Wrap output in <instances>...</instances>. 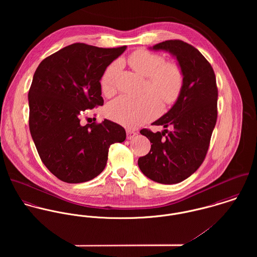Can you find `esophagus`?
Masks as SVG:
<instances>
[{
    "label": "esophagus",
    "instance_id": "34e87169",
    "mask_svg": "<svg viewBox=\"0 0 257 257\" xmlns=\"http://www.w3.org/2000/svg\"><path fill=\"white\" fill-rule=\"evenodd\" d=\"M137 133L136 132H134V131H131V130H127L126 131V139L127 140H132V139H134L135 137H137Z\"/></svg>",
    "mask_w": 257,
    "mask_h": 257
}]
</instances>
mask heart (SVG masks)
<instances>
[{"label": "heart", "mask_w": 257, "mask_h": 257, "mask_svg": "<svg viewBox=\"0 0 257 257\" xmlns=\"http://www.w3.org/2000/svg\"><path fill=\"white\" fill-rule=\"evenodd\" d=\"M128 65L141 76L147 78L145 92L156 95L164 104L174 103L183 87V73L174 63H165L163 56L147 50H137L127 58ZM120 62L111 63L101 78L104 94L110 96L116 88V77ZM153 95L140 99L119 96L107 107L110 118L126 127L135 128L156 116L160 111V103Z\"/></svg>", "instance_id": "obj_1"}]
</instances>
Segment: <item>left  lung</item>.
Returning a JSON list of instances; mask_svg holds the SVG:
<instances>
[{
	"label": "left lung",
	"mask_w": 257,
	"mask_h": 257,
	"mask_svg": "<svg viewBox=\"0 0 257 257\" xmlns=\"http://www.w3.org/2000/svg\"><path fill=\"white\" fill-rule=\"evenodd\" d=\"M149 49L163 50L176 58L183 73V87L172 108L153 122L164 128L171 126L172 131H141L152 145L138 163L152 181L179 183L191 176L206 157L218 115L216 76L203 54L182 40H165Z\"/></svg>",
	"instance_id": "left-lung-1"
}]
</instances>
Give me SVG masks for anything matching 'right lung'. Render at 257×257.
Wrapping results in <instances>:
<instances>
[{
	"label": "right lung",
	"mask_w": 257,
	"mask_h": 257,
	"mask_svg": "<svg viewBox=\"0 0 257 257\" xmlns=\"http://www.w3.org/2000/svg\"><path fill=\"white\" fill-rule=\"evenodd\" d=\"M126 46L73 43L43 59L29 92L30 131L46 168L66 183H83L106 167L109 148L125 140L119 124L80 123L87 109L103 106L101 78Z\"/></svg>",
	"instance_id": "add662e5"
}]
</instances>
